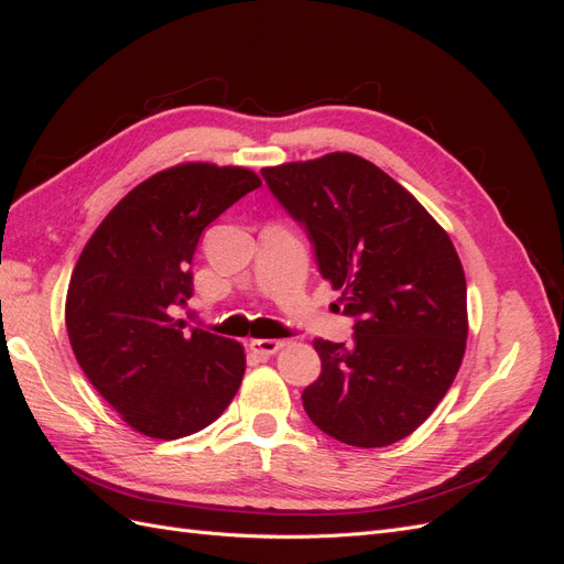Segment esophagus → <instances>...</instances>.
<instances>
[{"label": "esophagus", "instance_id": "34e87169", "mask_svg": "<svg viewBox=\"0 0 564 564\" xmlns=\"http://www.w3.org/2000/svg\"><path fill=\"white\" fill-rule=\"evenodd\" d=\"M282 346H284V340H280V338H256V340H251V344H249L251 352L261 355V357L275 355Z\"/></svg>", "mask_w": 564, "mask_h": 564}]
</instances>
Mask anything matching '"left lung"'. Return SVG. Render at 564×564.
<instances>
[{
	"label": "left lung",
	"mask_w": 564,
	"mask_h": 564,
	"mask_svg": "<svg viewBox=\"0 0 564 564\" xmlns=\"http://www.w3.org/2000/svg\"><path fill=\"white\" fill-rule=\"evenodd\" d=\"M308 235L319 275L340 289L352 346L315 338L319 379L303 409L352 447H388L445 398L468 317L458 253L435 218L377 164L350 152L261 169Z\"/></svg>",
	"instance_id": "left-lung-1"
}]
</instances>
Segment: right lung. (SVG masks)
Wrapping results in <instances>:
<instances>
[{"label": "right lung", "instance_id": "right-lung-1", "mask_svg": "<svg viewBox=\"0 0 564 564\" xmlns=\"http://www.w3.org/2000/svg\"><path fill=\"white\" fill-rule=\"evenodd\" d=\"M261 187L242 166L181 164L135 185L91 235L75 265L65 324L82 371L148 437L178 440L226 412L245 350L174 317L193 296L199 237Z\"/></svg>", "mask_w": 564, "mask_h": 564}]
</instances>
